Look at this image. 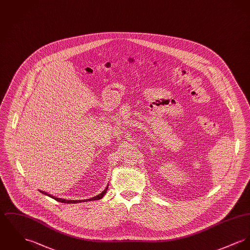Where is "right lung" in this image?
Here are the masks:
<instances>
[{"mask_svg": "<svg viewBox=\"0 0 250 250\" xmlns=\"http://www.w3.org/2000/svg\"><path fill=\"white\" fill-rule=\"evenodd\" d=\"M107 189H108V187L100 193L99 195H97L96 197H93V198H91V199H86V200H65V199H62V198H57V197H55V196H52L50 194H47L46 192H44V191H42L41 190V192H42V193H44V194H46V195H48V196H50L52 197L53 199L56 200V201H58V202H62V203H68V204H70V203H81V202H87V201H94V200H100L104 196V194L106 193V191H107Z\"/></svg>", "mask_w": 250, "mask_h": 250, "instance_id": "right-lung-1", "label": "right lung"}]
</instances>
